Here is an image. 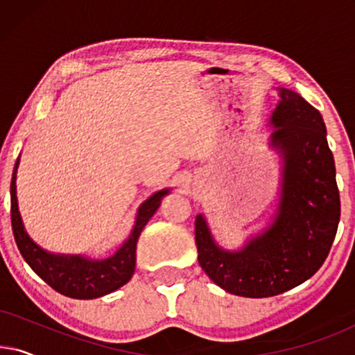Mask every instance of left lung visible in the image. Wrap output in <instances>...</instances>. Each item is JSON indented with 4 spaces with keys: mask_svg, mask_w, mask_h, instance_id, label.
<instances>
[{
    "mask_svg": "<svg viewBox=\"0 0 355 355\" xmlns=\"http://www.w3.org/2000/svg\"><path fill=\"white\" fill-rule=\"evenodd\" d=\"M276 90L268 147L279 155L281 176L271 221L230 250L215 241L205 215L196 216L198 263L213 283L241 297H271L312 278L329 254L341 216L322 114L297 92Z\"/></svg>",
    "mask_w": 355,
    "mask_h": 355,
    "instance_id": "left-lung-1",
    "label": "left lung"
}]
</instances>
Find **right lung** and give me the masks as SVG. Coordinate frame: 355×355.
Listing matches in <instances>:
<instances>
[{"label": "right lung", "mask_w": 355, "mask_h": 355, "mask_svg": "<svg viewBox=\"0 0 355 355\" xmlns=\"http://www.w3.org/2000/svg\"><path fill=\"white\" fill-rule=\"evenodd\" d=\"M19 162H21V157L17 158L12 171L11 221L14 239L28 266L53 289L72 299H96L114 293L121 286L129 283L135 271V249H137L140 232L158 210L163 197L171 192V189H162L155 192L139 207L130 234L113 255L106 259H90L80 254H53L38 245L28 236L24 226L21 211H19L16 186Z\"/></svg>", "instance_id": "obj_1"}]
</instances>
